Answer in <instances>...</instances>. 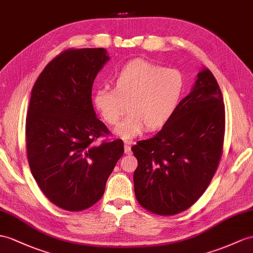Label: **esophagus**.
Listing matches in <instances>:
<instances>
[{"instance_id": "obj_1", "label": "esophagus", "mask_w": 253, "mask_h": 253, "mask_svg": "<svg viewBox=\"0 0 253 253\" xmlns=\"http://www.w3.org/2000/svg\"><path fill=\"white\" fill-rule=\"evenodd\" d=\"M131 144H132V141H130V140L125 141V152L126 153V155H131Z\"/></svg>"}]
</instances>
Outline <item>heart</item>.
Returning a JSON list of instances; mask_svg holds the SVG:
<instances>
[{"label":"heart","instance_id":"heart-1","mask_svg":"<svg viewBox=\"0 0 253 253\" xmlns=\"http://www.w3.org/2000/svg\"><path fill=\"white\" fill-rule=\"evenodd\" d=\"M183 77L175 69H164L144 59L126 63L117 74L114 90L98 89L93 103L103 120L110 126L119 122L115 134L131 139L144 131L164 126L176 112L183 92Z\"/></svg>","mask_w":253,"mask_h":253}]
</instances>
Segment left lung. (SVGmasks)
<instances>
[{"mask_svg": "<svg viewBox=\"0 0 253 253\" xmlns=\"http://www.w3.org/2000/svg\"><path fill=\"white\" fill-rule=\"evenodd\" d=\"M224 127L222 93L212 73L203 67L162 130L132 147L138 161L133 179L139 204L161 215L192 206L218 169Z\"/></svg>", "mask_w": 253, "mask_h": 253, "instance_id": "left-lung-1", "label": "left lung"}]
</instances>
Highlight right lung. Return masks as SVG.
<instances>
[{
    "mask_svg": "<svg viewBox=\"0 0 253 253\" xmlns=\"http://www.w3.org/2000/svg\"><path fill=\"white\" fill-rule=\"evenodd\" d=\"M109 55L104 48L67 49L41 73L26 120L28 161L42 192L55 206L80 211L94 205L123 155L121 139L96 118L92 85Z\"/></svg>",
    "mask_w": 253,
    "mask_h": 253,
    "instance_id": "add662e5",
    "label": "right lung"
}]
</instances>
